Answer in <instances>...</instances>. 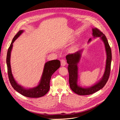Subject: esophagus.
Wrapping results in <instances>:
<instances>
[{
  "mask_svg": "<svg viewBox=\"0 0 120 120\" xmlns=\"http://www.w3.org/2000/svg\"><path fill=\"white\" fill-rule=\"evenodd\" d=\"M60 61H61V66L64 67V66H65L66 65V62L65 60L62 59V60H60Z\"/></svg>",
  "mask_w": 120,
  "mask_h": 120,
  "instance_id": "obj_1",
  "label": "esophagus"
}]
</instances>
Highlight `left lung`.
<instances>
[{
    "label": "left lung",
    "instance_id": "left-lung-1",
    "mask_svg": "<svg viewBox=\"0 0 120 120\" xmlns=\"http://www.w3.org/2000/svg\"><path fill=\"white\" fill-rule=\"evenodd\" d=\"M92 30L93 37L94 38L100 37L101 40L103 42L105 47L106 59L105 70L102 77L90 86H82L78 84V64L81 59L83 49L79 50L73 54H68L66 57L68 64V69L69 73V83L70 87L74 92L80 95H90L102 89L108 81L110 72L112 54L108 41L105 35L98 29L94 28H92ZM91 40L92 38H90L88 43Z\"/></svg>",
    "mask_w": 120,
    "mask_h": 120
}]
</instances>
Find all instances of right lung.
Masks as SVG:
<instances>
[{"mask_svg": "<svg viewBox=\"0 0 120 120\" xmlns=\"http://www.w3.org/2000/svg\"><path fill=\"white\" fill-rule=\"evenodd\" d=\"M24 32V30H20L15 36L10 47L8 49L6 63H7L8 74L10 83L14 90L22 95L29 98H39L44 96L49 90L50 80L52 75L60 67V61L58 60H53L47 62L45 64L42 76L39 82L36 86L33 87H25L19 84L12 75L11 66V55L13 43L18 37Z\"/></svg>", "mask_w": 120, "mask_h": 120, "instance_id": "right-lung-1", "label": "right lung"}]
</instances>
